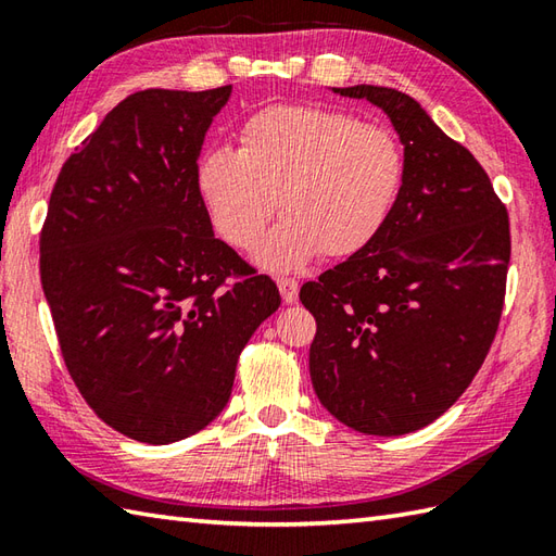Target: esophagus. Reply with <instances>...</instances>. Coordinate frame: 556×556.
Returning <instances> with one entry per match:
<instances>
[{
	"label": "esophagus",
	"instance_id": "1",
	"mask_svg": "<svg viewBox=\"0 0 556 556\" xmlns=\"http://www.w3.org/2000/svg\"><path fill=\"white\" fill-rule=\"evenodd\" d=\"M277 287H279V293H281V299H285V303H293L299 299V281L296 279L281 277V279H277Z\"/></svg>",
	"mask_w": 556,
	"mask_h": 556
}]
</instances>
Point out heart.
Wrapping results in <instances>:
<instances>
[{
	"label": "heart",
	"instance_id": "b5f03b06",
	"mask_svg": "<svg viewBox=\"0 0 556 556\" xmlns=\"http://www.w3.org/2000/svg\"><path fill=\"white\" fill-rule=\"evenodd\" d=\"M239 150L212 148L195 181L219 236L236 251L263 239L269 269L349 257L382 231L406 184V150L392 128L315 104H271L248 116Z\"/></svg>",
	"mask_w": 556,
	"mask_h": 556
}]
</instances>
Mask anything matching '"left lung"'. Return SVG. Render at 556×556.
I'll return each mask as SVG.
<instances>
[{
    "mask_svg": "<svg viewBox=\"0 0 556 556\" xmlns=\"http://www.w3.org/2000/svg\"><path fill=\"white\" fill-rule=\"evenodd\" d=\"M384 110L406 184L382 231L301 287L317 323L311 380L349 428L399 437L437 420L473 382L497 334L511 257L488 172L394 88H334Z\"/></svg>",
    "mask_w": 556,
    "mask_h": 556,
    "instance_id": "8db88e82",
    "label": "left lung"
}]
</instances>
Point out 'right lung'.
Masks as SVG:
<instances>
[{
  "label": "right lung",
  "instance_id": "obj_1",
  "mask_svg": "<svg viewBox=\"0 0 556 556\" xmlns=\"http://www.w3.org/2000/svg\"><path fill=\"white\" fill-rule=\"evenodd\" d=\"M229 96L122 100L64 162L40 231L71 380L136 442H179L215 420L243 346L281 303L275 281L215 239L198 191L200 148Z\"/></svg>",
  "mask_w": 556,
  "mask_h": 556
}]
</instances>
